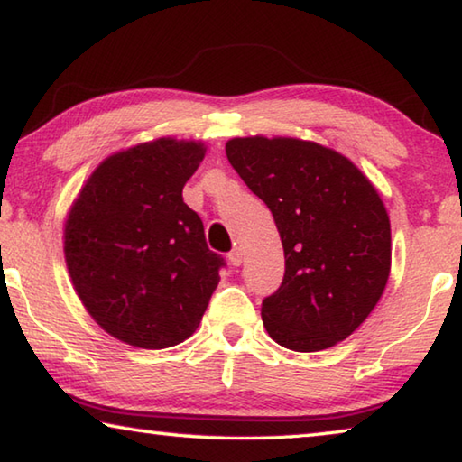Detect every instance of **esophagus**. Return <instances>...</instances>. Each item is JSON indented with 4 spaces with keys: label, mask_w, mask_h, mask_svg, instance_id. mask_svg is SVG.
Returning a JSON list of instances; mask_svg holds the SVG:
<instances>
[{
    "label": "esophagus",
    "mask_w": 462,
    "mask_h": 462,
    "mask_svg": "<svg viewBox=\"0 0 462 462\" xmlns=\"http://www.w3.org/2000/svg\"><path fill=\"white\" fill-rule=\"evenodd\" d=\"M228 261L234 264V267H240L242 261H245V253H242L240 246L230 250V253H228Z\"/></svg>",
    "instance_id": "obj_1"
}]
</instances>
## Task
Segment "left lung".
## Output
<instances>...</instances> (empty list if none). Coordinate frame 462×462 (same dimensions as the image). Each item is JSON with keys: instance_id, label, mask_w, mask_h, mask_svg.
I'll use <instances>...</instances> for the list:
<instances>
[{"instance_id": "obj_1", "label": "left lung", "mask_w": 462, "mask_h": 462, "mask_svg": "<svg viewBox=\"0 0 462 462\" xmlns=\"http://www.w3.org/2000/svg\"><path fill=\"white\" fill-rule=\"evenodd\" d=\"M226 156L283 245V283L261 308L271 338L297 353L348 338L391 271L389 216L369 177L334 148L291 136L232 138Z\"/></svg>"}]
</instances>
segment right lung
I'll return each mask as SVG.
<instances>
[{
  "label": "right lung",
  "instance_id": "1",
  "mask_svg": "<svg viewBox=\"0 0 462 462\" xmlns=\"http://www.w3.org/2000/svg\"><path fill=\"white\" fill-rule=\"evenodd\" d=\"M201 140L162 136L109 154L65 220V261L88 314L136 348L159 350L198 330L224 259L206 245L183 187Z\"/></svg>",
  "mask_w": 462,
  "mask_h": 462
}]
</instances>
